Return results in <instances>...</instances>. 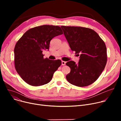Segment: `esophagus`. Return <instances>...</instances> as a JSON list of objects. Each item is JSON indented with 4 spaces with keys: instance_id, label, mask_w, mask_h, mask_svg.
<instances>
[{
    "instance_id": "esophagus-1",
    "label": "esophagus",
    "mask_w": 121,
    "mask_h": 121,
    "mask_svg": "<svg viewBox=\"0 0 121 121\" xmlns=\"http://www.w3.org/2000/svg\"><path fill=\"white\" fill-rule=\"evenodd\" d=\"M66 62H65V61H62V65H63V66L65 65H66Z\"/></svg>"
}]
</instances>
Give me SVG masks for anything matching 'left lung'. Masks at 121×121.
Segmentation results:
<instances>
[{"label": "left lung", "mask_w": 121, "mask_h": 121, "mask_svg": "<svg viewBox=\"0 0 121 121\" xmlns=\"http://www.w3.org/2000/svg\"><path fill=\"white\" fill-rule=\"evenodd\" d=\"M71 49L79 55L78 64L66 63L71 72L66 78L71 84L85 87L99 78L107 63L106 47L104 41L94 30L78 26H61Z\"/></svg>", "instance_id": "8db88e82"}]
</instances>
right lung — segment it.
<instances>
[{
	"label": "right lung",
	"mask_w": 121,
	"mask_h": 121,
	"mask_svg": "<svg viewBox=\"0 0 121 121\" xmlns=\"http://www.w3.org/2000/svg\"><path fill=\"white\" fill-rule=\"evenodd\" d=\"M63 33L59 26L43 25L29 29L17 42L14 48L15 67L26 83L39 86L52 79L62 62L44 58L43 50L48 49L52 38Z\"/></svg>",
	"instance_id": "1"
}]
</instances>
